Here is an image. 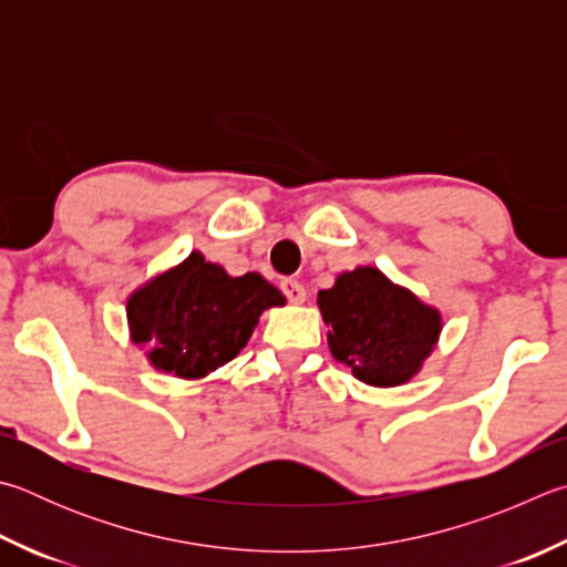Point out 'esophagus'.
<instances>
[{
    "instance_id": "34e87169",
    "label": "esophagus",
    "mask_w": 567,
    "mask_h": 567,
    "mask_svg": "<svg viewBox=\"0 0 567 567\" xmlns=\"http://www.w3.org/2000/svg\"><path fill=\"white\" fill-rule=\"evenodd\" d=\"M282 292L287 295V300H290L292 305H302L307 300L305 285L292 280V277H290V280H282Z\"/></svg>"
}]
</instances>
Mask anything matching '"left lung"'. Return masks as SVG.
I'll list each match as a JSON object with an SVG mask.
<instances>
[{"instance_id":"1","label":"left lung","mask_w":567,"mask_h":567,"mask_svg":"<svg viewBox=\"0 0 567 567\" xmlns=\"http://www.w3.org/2000/svg\"><path fill=\"white\" fill-rule=\"evenodd\" d=\"M317 307L329 327V352L369 386L411 382L444 329L439 307L372 265L339 272L329 290H319Z\"/></svg>"}]
</instances>
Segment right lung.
Wrapping results in <instances>:
<instances>
[{
    "label": "right lung",
    "mask_w": 567,
    "mask_h": 567,
    "mask_svg": "<svg viewBox=\"0 0 567 567\" xmlns=\"http://www.w3.org/2000/svg\"><path fill=\"white\" fill-rule=\"evenodd\" d=\"M282 305L262 275L233 277L193 250L128 295L126 319L131 342L146 349L156 372L195 382L238 357L260 315Z\"/></svg>",
    "instance_id": "obj_1"
}]
</instances>
